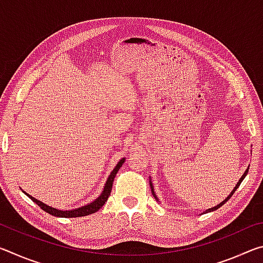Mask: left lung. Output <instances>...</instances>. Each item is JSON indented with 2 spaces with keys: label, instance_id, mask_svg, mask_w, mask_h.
<instances>
[{
  "label": "left lung",
  "instance_id": "obj_1",
  "mask_svg": "<svg viewBox=\"0 0 263 263\" xmlns=\"http://www.w3.org/2000/svg\"><path fill=\"white\" fill-rule=\"evenodd\" d=\"M247 173H248V168L246 169V172H245L243 173V175L241 176V179H240L239 180V182H238V183H237V185H235L234 186V189L232 190V193H231L229 196H228V197H226L225 199H224V201H222L220 204H218V205H216L215 208H211V209H209V210L208 211H205V212H211V211H215V210H217V209H219L221 205H222V204H225L226 202H228L229 201V199L231 198V197H232V195L234 194V191L235 190H237L238 188H239V185H240V183H241V182H242V180L245 179V176H246L247 175ZM149 184H151V189H152V194H153V196H154V197H155V199H157V201H158V198H157V195H155V193H154V189H153V185H152V183H151V181H149Z\"/></svg>",
  "mask_w": 263,
  "mask_h": 263
}]
</instances>
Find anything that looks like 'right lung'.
I'll return each instance as SVG.
<instances>
[{"label": "right lung", "instance_id": "obj_1", "mask_svg": "<svg viewBox=\"0 0 263 263\" xmlns=\"http://www.w3.org/2000/svg\"><path fill=\"white\" fill-rule=\"evenodd\" d=\"M125 161V159H122L121 161L117 163V166L114 168V171L111 172V174L109 175L108 180L105 182V185H104V189L102 191V194L100 195V197H97L94 202L87 204V205L81 206V208H78V209H74V210H58V209H54L52 206H48L46 204H44L43 202L38 201V199H35L32 196L26 194L25 191L23 193L28 196L29 198H31V201H33L37 205L41 206L44 211L50 213L52 216H55V217H61V218H74V217H83V216H88V215H91V213H95L96 211H99L100 209L104 205L105 202L108 201L110 193H111V189H112V183H114V179L116 174H117V172L119 171V168L122 167V164Z\"/></svg>", "mask_w": 263, "mask_h": 263}]
</instances>
